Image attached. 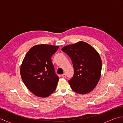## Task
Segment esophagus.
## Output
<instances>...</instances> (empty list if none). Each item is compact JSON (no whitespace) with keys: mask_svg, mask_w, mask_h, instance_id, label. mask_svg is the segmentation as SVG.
<instances>
[{"mask_svg":"<svg viewBox=\"0 0 123 123\" xmlns=\"http://www.w3.org/2000/svg\"><path fill=\"white\" fill-rule=\"evenodd\" d=\"M62 77L63 78H65L66 77V74H62Z\"/></svg>","mask_w":123,"mask_h":123,"instance_id":"obj_1","label":"esophagus"}]
</instances>
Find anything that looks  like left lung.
<instances>
[{
    "mask_svg": "<svg viewBox=\"0 0 123 123\" xmlns=\"http://www.w3.org/2000/svg\"><path fill=\"white\" fill-rule=\"evenodd\" d=\"M61 49L71 58L74 69V76L69 80L72 89L79 94L91 92L101 75L102 62L97 51L82 41L67 45Z\"/></svg>",
    "mask_w": 123,
    "mask_h": 123,
    "instance_id": "obj_1",
    "label": "left lung"
}]
</instances>
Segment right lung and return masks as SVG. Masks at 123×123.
I'll return each mask as SVG.
<instances>
[{
    "label": "right lung",
    "mask_w": 123,
    "mask_h": 123,
    "mask_svg": "<svg viewBox=\"0 0 123 123\" xmlns=\"http://www.w3.org/2000/svg\"><path fill=\"white\" fill-rule=\"evenodd\" d=\"M58 46L40 44L33 46L20 66L23 82L34 95L47 97L55 90L59 78L55 72L51 57Z\"/></svg>",
    "instance_id": "add662e5"
}]
</instances>
